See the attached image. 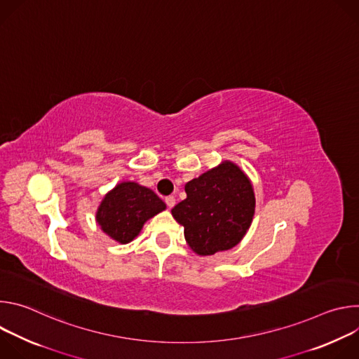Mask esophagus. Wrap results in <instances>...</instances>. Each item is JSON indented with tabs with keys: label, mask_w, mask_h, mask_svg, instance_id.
Instances as JSON below:
<instances>
[{
	"label": "esophagus",
	"mask_w": 359,
	"mask_h": 359,
	"mask_svg": "<svg viewBox=\"0 0 359 359\" xmlns=\"http://www.w3.org/2000/svg\"><path fill=\"white\" fill-rule=\"evenodd\" d=\"M165 203L168 204L169 209H172L175 204H176V198L173 196H168V197H165Z\"/></svg>",
	"instance_id": "1"
}]
</instances>
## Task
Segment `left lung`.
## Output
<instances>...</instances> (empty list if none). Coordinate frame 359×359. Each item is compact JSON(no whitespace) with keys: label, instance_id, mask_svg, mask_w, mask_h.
I'll list each match as a JSON object with an SVG mask.
<instances>
[{"label":"left lung","instance_id":"obj_1","mask_svg":"<svg viewBox=\"0 0 359 359\" xmlns=\"http://www.w3.org/2000/svg\"><path fill=\"white\" fill-rule=\"evenodd\" d=\"M187 197L172 209L184 227L189 247L198 255L230 250L245 236L254 216L255 197L250 179L233 162L215 169L184 186Z\"/></svg>","mask_w":359,"mask_h":359}]
</instances>
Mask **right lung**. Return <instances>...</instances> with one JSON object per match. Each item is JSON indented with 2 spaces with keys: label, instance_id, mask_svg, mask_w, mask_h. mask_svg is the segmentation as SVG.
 <instances>
[{
  "label": "right lung",
  "instance_id": "add662e5",
  "mask_svg": "<svg viewBox=\"0 0 359 359\" xmlns=\"http://www.w3.org/2000/svg\"><path fill=\"white\" fill-rule=\"evenodd\" d=\"M165 209V201L153 190L135 182H122L100 201L96 223L112 240L126 244L149 219Z\"/></svg>",
  "mask_w": 359,
  "mask_h": 359
}]
</instances>
